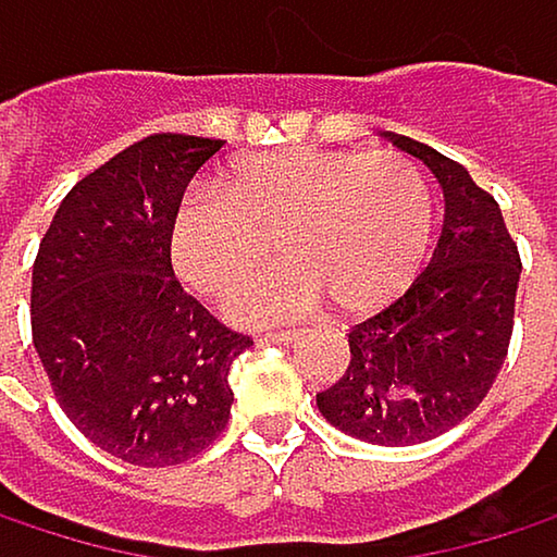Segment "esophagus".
Returning <instances> with one entry per match:
<instances>
[{"label":"esophagus","mask_w":557,"mask_h":557,"mask_svg":"<svg viewBox=\"0 0 557 557\" xmlns=\"http://www.w3.org/2000/svg\"><path fill=\"white\" fill-rule=\"evenodd\" d=\"M304 333L300 330H276V333H263V339L267 343H281V346H290V343H297Z\"/></svg>","instance_id":"obj_1"}]
</instances>
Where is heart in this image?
<instances>
[{"label": "heart", "instance_id": "b5f03b06", "mask_svg": "<svg viewBox=\"0 0 557 557\" xmlns=\"http://www.w3.org/2000/svg\"><path fill=\"white\" fill-rule=\"evenodd\" d=\"M432 187L399 151L281 148L231 161L218 194H190L168 224V260L197 297H218L265 252L277 260L224 297L237 323H276L330 300L343 317L393 304L432 240Z\"/></svg>", "mask_w": 557, "mask_h": 557}]
</instances>
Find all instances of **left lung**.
I'll return each instance as SVG.
<instances>
[{"label":"left lung","mask_w":557,"mask_h":557,"mask_svg":"<svg viewBox=\"0 0 557 557\" xmlns=\"http://www.w3.org/2000/svg\"><path fill=\"white\" fill-rule=\"evenodd\" d=\"M386 138L443 184V234L412 287L349 330V367L317 393V409L352 440L416 446L459 425L495 383L522 263L495 197L462 164L412 138Z\"/></svg>","instance_id":"8db88e82"}]
</instances>
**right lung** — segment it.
I'll list each match as a JSON object with an SVG mask.
<instances>
[{"label":"right lung","instance_id":"1","mask_svg":"<svg viewBox=\"0 0 557 557\" xmlns=\"http://www.w3.org/2000/svg\"><path fill=\"white\" fill-rule=\"evenodd\" d=\"M224 141L151 135L82 177L32 267V343L62 412L108 456L161 469L231 419V367L253 346L184 294L168 224Z\"/></svg>","mask_w":557,"mask_h":557}]
</instances>
